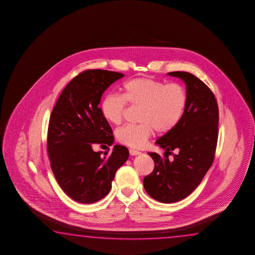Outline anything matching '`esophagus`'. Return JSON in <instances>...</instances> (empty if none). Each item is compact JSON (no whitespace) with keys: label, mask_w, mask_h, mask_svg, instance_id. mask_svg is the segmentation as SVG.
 Segmentation results:
<instances>
[{"label":"esophagus","mask_w":255,"mask_h":255,"mask_svg":"<svg viewBox=\"0 0 255 255\" xmlns=\"http://www.w3.org/2000/svg\"><path fill=\"white\" fill-rule=\"evenodd\" d=\"M130 155L134 156L138 155L141 153V151H137V150H134V149H129Z\"/></svg>","instance_id":"esophagus-1"}]
</instances>
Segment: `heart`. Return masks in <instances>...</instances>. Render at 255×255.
I'll return each instance as SVG.
<instances>
[{
	"mask_svg": "<svg viewBox=\"0 0 255 255\" xmlns=\"http://www.w3.org/2000/svg\"><path fill=\"white\" fill-rule=\"evenodd\" d=\"M187 96L179 83L165 84L147 78H137L126 82L122 95H107L101 104L104 120L113 125L121 124L127 104L140 106V124L123 126L116 131L119 142L128 146H144L154 129L168 134L177 128L185 113Z\"/></svg>",
	"mask_w": 255,
	"mask_h": 255,
	"instance_id": "obj_1",
	"label": "heart"
}]
</instances>
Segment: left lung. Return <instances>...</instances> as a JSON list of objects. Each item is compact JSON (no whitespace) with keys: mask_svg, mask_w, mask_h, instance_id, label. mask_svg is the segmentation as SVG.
<instances>
[{"mask_svg":"<svg viewBox=\"0 0 255 255\" xmlns=\"http://www.w3.org/2000/svg\"><path fill=\"white\" fill-rule=\"evenodd\" d=\"M168 74L186 83V109L177 128L156 141L165 150L164 158L148 152L154 169L143 178L147 194L164 203L186 198L200 185L214 160L219 124L216 98L201 79L185 71ZM169 155L172 160L168 159Z\"/></svg>","mask_w":255,"mask_h":255,"instance_id":"left-lung-1","label":"left lung"}]
</instances>
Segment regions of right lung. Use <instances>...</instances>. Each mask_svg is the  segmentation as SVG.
Listing matches in <instances>:
<instances>
[{
  "label": "right lung",
  "instance_id": "add662e5",
  "mask_svg": "<svg viewBox=\"0 0 255 255\" xmlns=\"http://www.w3.org/2000/svg\"><path fill=\"white\" fill-rule=\"evenodd\" d=\"M124 75L87 69L66 86L50 117L47 151L52 172L61 189L74 201L94 203L112 188L118 168L128 158V148L114 145L104 157L93 145L111 146L113 129L101 113L104 91ZM110 149V148H109Z\"/></svg>",
  "mask_w": 255,
  "mask_h": 255
}]
</instances>
